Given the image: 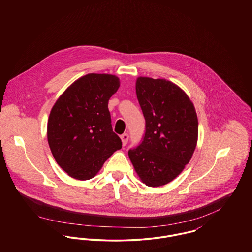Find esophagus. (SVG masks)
Listing matches in <instances>:
<instances>
[{"instance_id": "34e87169", "label": "esophagus", "mask_w": 252, "mask_h": 252, "mask_svg": "<svg viewBox=\"0 0 252 252\" xmlns=\"http://www.w3.org/2000/svg\"><path fill=\"white\" fill-rule=\"evenodd\" d=\"M128 134L126 133H124L123 135H121V139H122V142H123V145H126L128 142Z\"/></svg>"}]
</instances>
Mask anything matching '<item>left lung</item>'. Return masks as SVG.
<instances>
[{
	"label": "left lung",
	"mask_w": 252,
	"mask_h": 252,
	"mask_svg": "<svg viewBox=\"0 0 252 252\" xmlns=\"http://www.w3.org/2000/svg\"><path fill=\"white\" fill-rule=\"evenodd\" d=\"M136 93L145 131L128 156L145 185L158 187L177 178L190 161L197 142V116L187 94L165 79L139 77Z\"/></svg>",
	"instance_id": "1"
}]
</instances>
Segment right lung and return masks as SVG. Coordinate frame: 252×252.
Returning <instances> with one entry per match:
<instances>
[{"mask_svg":"<svg viewBox=\"0 0 252 252\" xmlns=\"http://www.w3.org/2000/svg\"><path fill=\"white\" fill-rule=\"evenodd\" d=\"M119 87L115 75L89 73L72 83L51 110L49 146L58 164L73 179L94 178L113 152L122 148L108 108L109 98Z\"/></svg>","mask_w":252,"mask_h":252,"instance_id":"1","label":"right lung"}]
</instances>
